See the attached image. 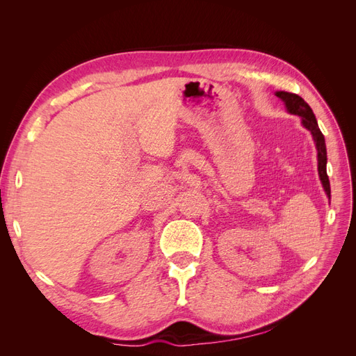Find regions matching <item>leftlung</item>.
Wrapping results in <instances>:
<instances>
[{
  "label": "left lung",
  "mask_w": 356,
  "mask_h": 356,
  "mask_svg": "<svg viewBox=\"0 0 356 356\" xmlns=\"http://www.w3.org/2000/svg\"><path fill=\"white\" fill-rule=\"evenodd\" d=\"M279 99H281L285 105V108L289 114L298 115L301 118V124L306 127L307 131L312 134V138H314L315 145H316V152H318V174L319 179L322 182V187H324V191L328 199H331V188H330V179L327 175V147H325V138L322 135L321 129L318 126L316 117L312 111L309 104L301 98V96L296 93H289L279 90L275 93Z\"/></svg>",
  "instance_id": "1"
}]
</instances>
